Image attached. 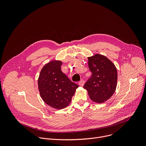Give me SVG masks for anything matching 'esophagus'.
<instances>
[{
	"label": "esophagus",
	"instance_id": "obj_1",
	"mask_svg": "<svg viewBox=\"0 0 146 146\" xmlns=\"http://www.w3.org/2000/svg\"><path fill=\"white\" fill-rule=\"evenodd\" d=\"M84 80H81V81H79V82H78V84H79V86H80L81 87H82L84 85Z\"/></svg>",
	"mask_w": 146,
	"mask_h": 146
}]
</instances>
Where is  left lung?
Wrapping results in <instances>:
<instances>
[{
    "label": "left lung",
    "mask_w": 146,
    "mask_h": 146,
    "mask_svg": "<svg viewBox=\"0 0 146 146\" xmlns=\"http://www.w3.org/2000/svg\"><path fill=\"white\" fill-rule=\"evenodd\" d=\"M88 67L92 76L84 86L92 100L101 103L114 93L117 81V69L113 62L100 54L88 57Z\"/></svg>",
    "instance_id": "left-lung-1"
}]
</instances>
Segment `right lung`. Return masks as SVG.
Segmentation results:
<instances>
[{
  "mask_svg": "<svg viewBox=\"0 0 146 146\" xmlns=\"http://www.w3.org/2000/svg\"><path fill=\"white\" fill-rule=\"evenodd\" d=\"M62 62L51 61L41 69L38 86L40 96L51 107L62 109L71 102L78 86L61 71Z\"/></svg>",
  "mask_w": 146,
  "mask_h": 146,
  "instance_id": "right-lung-1",
  "label": "right lung"
}]
</instances>
